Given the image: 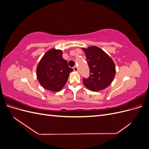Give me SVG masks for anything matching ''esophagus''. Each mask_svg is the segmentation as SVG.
<instances>
[{
	"instance_id": "34e87169",
	"label": "esophagus",
	"mask_w": 149,
	"mask_h": 149,
	"mask_svg": "<svg viewBox=\"0 0 149 149\" xmlns=\"http://www.w3.org/2000/svg\"><path fill=\"white\" fill-rule=\"evenodd\" d=\"M73 70H74V71H78V67L76 66H74V67H73Z\"/></svg>"
}]
</instances>
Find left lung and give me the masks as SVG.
I'll return each mask as SVG.
<instances>
[{"label":"left lung","mask_w":149,"mask_h":149,"mask_svg":"<svg viewBox=\"0 0 149 149\" xmlns=\"http://www.w3.org/2000/svg\"><path fill=\"white\" fill-rule=\"evenodd\" d=\"M89 68V76L83 78V84L93 91L104 89L112 82L116 67L111 57L97 47L83 48Z\"/></svg>","instance_id":"1"}]
</instances>
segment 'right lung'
I'll list each match as a JSON object with an SVG mask.
<instances>
[{
	"mask_svg": "<svg viewBox=\"0 0 149 149\" xmlns=\"http://www.w3.org/2000/svg\"><path fill=\"white\" fill-rule=\"evenodd\" d=\"M63 52L53 48L42 57L37 68L39 83L46 89L58 92L67 82L69 74L73 70L62 57Z\"/></svg>",
	"mask_w": 149,
	"mask_h": 149,
	"instance_id": "add662e5",
	"label": "right lung"
}]
</instances>
